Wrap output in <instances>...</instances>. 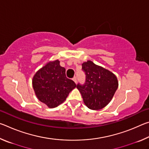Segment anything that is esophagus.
<instances>
[{
  "instance_id": "esophagus-1",
  "label": "esophagus",
  "mask_w": 149,
  "mask_h": 149,
  "mask_svg": "<svg viewBox=\"0 0 149 149\" xmlns=\"http://www.w3.org/2000/svg\"><path fill=\"white\" fill-rule=\"evenodd\" d=\"M73 81L75 83V84H77V77H74V78H73Z\"/></svg>"
}]
</instances>
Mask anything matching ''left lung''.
<instances>
[{
  "instance_id": "8db88e82",
  "label": "left lung",
  "mask_w": 149,
  "mask_h": 149,
  "mask_svg": "<svg viewBox=\"0 0 149 149\" xmlns=\"http://www.w3.org/2000/svg\"><path fill=\"white\" fill-rule=\"evenodd\" d=\"M86 74L84 85L78 84L77 89L81 94L84 102L91 110H98L104 108L112 99L118 87L115 74L91 60L82 64Z\"/></svg>"
}]
</instances>
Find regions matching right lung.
Returning <instances> with one entry per match:
<instances>
[{"instance_id":"1","label":"right lung","mask_w":149,"mask_h":149,"mask_svg":"<svg viewBox=\"0 0 149 149\" xmlns=\"http://www.w3.org/2000/svg\"><path fill=\"white\" fill-rule=\"evenodd\" d=\"M32 85L37 99L50 108L64 102L77 86L65 76V69L60 66L58 60L49 61L35 73Z\"/></svg>"}]
</instances>
